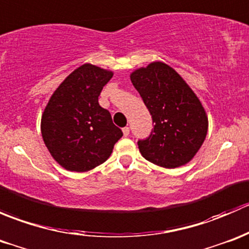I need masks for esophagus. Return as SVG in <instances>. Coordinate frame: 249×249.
Wrapping results in <instances>:
<instances>
[{"label":"esophagus","instance_id":"esophagus-1","mask_svg":"<svg viewBox=\"0 0 249 249\" xmlns=\"http://www.w3.org/2000/svg\"><path fill=\"white\" fill-rule=\"evenodd\" d=\"M123 134H124V136L126 137V136H129V134H130V129L129 127H124V129H123Z\"/></svg>","mask_w":249,"mask_h":249}]
</instances>
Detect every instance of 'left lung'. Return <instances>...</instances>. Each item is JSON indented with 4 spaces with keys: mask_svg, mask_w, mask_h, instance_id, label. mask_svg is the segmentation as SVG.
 <instances>
[{
    "mask_svg": "<svg viewBox=\"0 0 249 249\" xmlns=\"http://www.w3.org/2000/svg\"><path fill=\"white\" fill-rule=\"evenodd\" d=\"M152 115L149 137L137 142L144 159L165 169L189 162L206 139L208 119L201 102L172 67L155 61L131 73Z\"/></svg>",
    "mask_w": 249,
    "mask_h": 249,
    "instance_id": "left-lung-1",
    "label": "left lung"
}]
</instances>
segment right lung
Masks as SVG:
<instances>
[{
  "label": "right lung",
  "instance_id": "obj_1",
  "mask_svg": "<svg viewBox=\"0 0 249 249\" xmlns=\"http://www.w3.org/2000/svg\"><path fill=\"white\" fill-rule=\"evenodd\" d=\"M112 71L84 64L59 85L44 108L41 131L57 164L69 171L85 172L106 161L123 136L99 96Z\"/></svg>",
  "mask_w": 249,
  "mask_h": 249
}]
</instances>
